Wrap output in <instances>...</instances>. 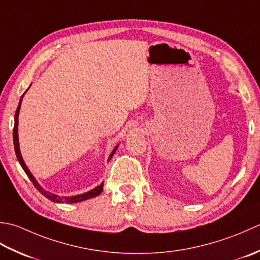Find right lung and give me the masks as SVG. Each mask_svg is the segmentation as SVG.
Returning <instances> with one entry per match:
<instances>
[{"label": "right lung", "instance_id": "1", "mask_svg": "<svg viewBox=\"0 0 260 260\" xmlns=\"http://www.w3.org/2000/svg\"><path fill=\"white\" fill-rule=\"evenodd\" d=\"M22 98L23 95L21 96L20 99V103L18 105V109L17 111H15V115H14V128H13V142H14V150H15V155H17V158L18 160L20 162L21 167L23 168V171L25 172V174L28 175V177L30 178V181L32 182V184L35 185V187L39 190V192L44 195V197H46L47 199H49L50 201H52V202H56V203H77V202H82V201H85V200H88V199H92L94 197H98V195H100L101 193H102L103 190V183L100 185V186L95 187L94 189L89 190V192L87 193H84V194H81V195H76V197H68V198H60V197H57V195L55 194H51L49 192H46V190L42 188L40 185L36 182L35 177L32 176V174H31L29 172L28 167L25 166V164L22 159V156H21L20 153V149H19V138H18V118H19V111H20V105H21V101H22ZM116 150V147L113 149L112 153L110 155V158L109 159H111V157L113 156V153L115 152Z\"/></svg>", "mask_w": 260, "mask_h": 260}]
</instances>
